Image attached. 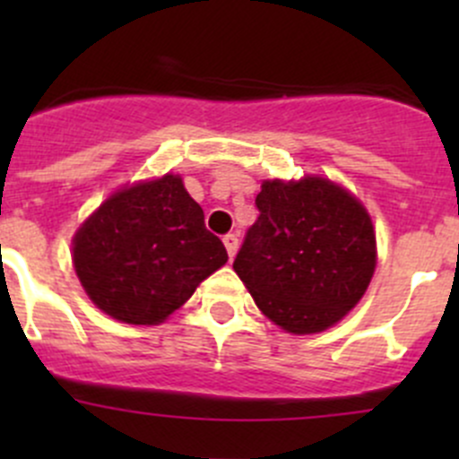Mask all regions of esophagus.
Wrapping results in <instances>:
<instances>
[{
  "label": "esophagus",
  "mask_w": 459,
  "mask_h": 459,
  "mask_svg": "<svg viewBox=\"0 0 459 459\" xmlns=\"http://www.w3.org/2000/svg\"><path fill=\"white\" fill-rule=\"evenodd\" d=\"M224 247H226V251H229V257H235V253H238V247H239L238 235H233V233L224 235Z\"/></svg>",
  "instance_id": "34e87169"
}]
</instances>
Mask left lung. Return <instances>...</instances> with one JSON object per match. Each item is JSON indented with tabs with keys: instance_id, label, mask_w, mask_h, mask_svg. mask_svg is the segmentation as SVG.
<instances>
[{
	"instance_id": "1",
	"label": "left lung",
	"mask_w": 459,
	"mask_h": 459,
	"mask_svg": "<svg viewBox=\"0 0 459 459\" xmlns=\"http://www.w3.org/2000/svg\"><path fill=\"white\" fill-rule=\"evenodd\" d=\"M259 217L233 268L271 322L295 335L322 333L367 293L377 264L371 215L324 178L266 179Z\"/></svg>"
}]
</instances>
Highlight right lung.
I'll return each mask as SVG.
<instances>
[{
	"instance_id": "1",
	"label": "right lung",
	"mask_w": 459,
	"mask_h": 459,
	"mask_svg": "<svg viewBox=\"0 0 459 459\" xmlns=\"http://www.w3.org/2000/svg\"><path fill=\"white\" fill-rule=\"evenodd\" d=\"M226 259L202 206L170 173L113 193L73 238L86 295L126 324L164 322Z\"/></svg>"
}]
</instances>
